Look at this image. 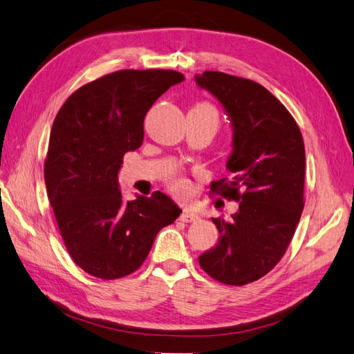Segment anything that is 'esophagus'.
Instances as JSON below:
<instances>
[{
    "mask_svg": "<svg viewBox=\"0 0 354 354\" xmlns=\"http://www.w3.org/2000/svg\"><path fill=\"white\" fill-rule=\"evenodd\" d=\"M199 218V214L192 209H184L183 214H180V220L185 221V223H193V221H197Z\"/></svg>",
    "mask_w": 354,
    "mask_h": 354,
    "instance_id": "34e87169",
    "label": "esophagus"
}]
</instances>
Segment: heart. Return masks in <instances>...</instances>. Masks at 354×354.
<instances>
[{
  "label": "heart",
  "instance_id": "1",
  "mask_svg": "<svg viewBox=\"0 0 354 354\" xmlns=\"http://www.w3.org/2000/svg\"><path fill=\"white\" fill-rule=\"evenodd\" d=\"M194 109L211 113L212 116L217 119V113L214 110V106L209 105V104H197ZM170 190H171V193H175L176 196H185L188 193V190H190V183H188L185 178H175V179L170 180Z\"/></svg>",
  "mask_w": 354,
  "mask_h": 354
}]
</instances>
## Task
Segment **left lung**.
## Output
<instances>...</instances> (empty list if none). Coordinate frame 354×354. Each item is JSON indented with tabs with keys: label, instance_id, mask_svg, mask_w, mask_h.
Instances as JSON below:
<instances>
[{
	"label": "left lung",
	"instance_id": "1",
	"mask_svg": "<svg viewBox=\"0 0 354 354\" xmlns=\"http://www.w3.org/2000/svg\"><path fill=\"white\" fill-rule=\"evenodd\" d=\"M196 83L225 106L234 128L226 167L211 192L240 202L231 220L212 218L220 240L202 253L203 271L225 285L258 281L282 259L305 201V143L283 104L248 78L205 71Z\"/></svg>",
	"mask_w": 354,
	"mask_h": 354
}]
</instances>
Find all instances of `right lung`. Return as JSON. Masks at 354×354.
I'll use <instances>...</instances> for the list:
<instances>
[{"mask_svg": "<svg viewBox=\"0 0 354 354\" xmlns=\"http://www.w3.org/2000/svg\"><path fill=\"white\" fill-rule=\"evenodd\" d=\"M180 81L176 71L123 69L75 90L53 123L45 184L71 258L104 281L143 264L155 236L180 211L161 192L122 201L123 155L143 143L146 113Z\"/></svg>", "mask_w": 354, "mask_h": 354, "instance_id": "1", "label": "right lung"}]
</instances>
